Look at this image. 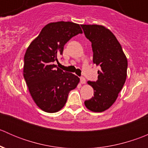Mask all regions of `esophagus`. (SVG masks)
Returning a JSON list of instances; mask_svg holds the SVG:
<instances>
[{
	"instance_id": "obj_1",
	"label": "esophagus",
	"mask_w": 148,
	"mask_h": 148,
	"mask_svg": "<svg viewBox=\"0 0 148 148\" xmlns=\"http://www.w3.org/2000/svg\"><path fill=\"white\" fill-rule=\"evenodd\" d=\"M80 82H81L82 84H85V83H86V79H85L84 77H82L81 78H80Z\"/></svg>"
}]
</instances>
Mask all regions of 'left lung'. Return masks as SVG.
<instances>
[{
    "label": "left lung",
    "mask_w": 148,
    "mask_h": 148,
    "mask_svg": "<svg viewBox=\"0 0 148 148\" xmlns=\"http://www.w3.org/2000/svg\"><path fill=\"white\" fill-rule=\"evenodd\" d=\"M85 36L92 42L93 62L100 66L98 79L89 81L94 97L84 101L88 110L102 112L116 101L125 84L127 60L120 44L109 29L99 25H81Z\"/></svg>",
    "instance_id": "obj_1"
}]
</instances>
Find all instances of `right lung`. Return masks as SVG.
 Masks as SVG:
<instances>
[{
	"label": "right lung",
	"instance_id": "obj_1",
	"mask_svg": "<svg viewBox=\"0 0 148 148\" xmlns=\"http://www.w3.org/2000/svg\"><path fill=\"white\" fill-rule=\"evenodd\" d=\"M79 34L82 31L77 23H50L42 28L25 53L23 77L28 90L36 105L46 112L59 111L65 105L70 91L79 82L77 76L53 64L63 53L65 44Z\"/></svg>",
	"mask_w": 148,
	"mask_h": 148
}]
</instances>
